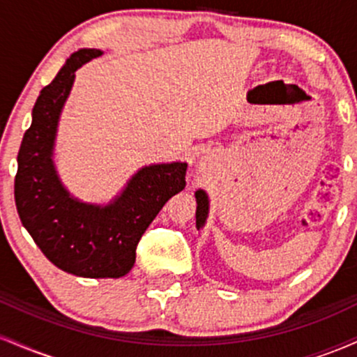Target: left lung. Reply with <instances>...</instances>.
Listing matches in <instances>:
<instances>
[{
  "label": "left lung",
  "mask_w": 357,
  "mask_h": 357,
  "mask_svg": "<svg viewBox=\"0 0 357 357\" xmlns=\"http://www.w3.org/2000/svg\"><path fill=\"white\" fill-rule=\"evenodd\" d=\"M195 196H196V203H198V206H196V228L199 230V228L204 225V220H206V215H208V196L203 190L196 191Z\"/></svg>",
  "instance_id": "left-lung-1"
}]
</instances>
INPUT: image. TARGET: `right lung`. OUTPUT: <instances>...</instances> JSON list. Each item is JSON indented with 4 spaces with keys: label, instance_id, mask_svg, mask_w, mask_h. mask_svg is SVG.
<instances>
[{
    "label": "right lung",
    "instance_id": "obj_1",
    "mask_svg": "<svg viewBox=\"0 0 357 357\" xmlns=\"http://www.w3.org/2000/svg\"><path fill=\"white\" fill-rule=\"evenodd\" d=\"M96 48L72 53L42 89L24 132L15 176V203L23 227L53 265L79 277L119 278L134 267L146 228L167 199L183 191L186 162L142 167L107 206L80 203L61 186L52 161L56 124L75 70L100 56Z\"/></svg>",
    "mask_w": 357,
    "mask_h": 357
}]
</instances>
